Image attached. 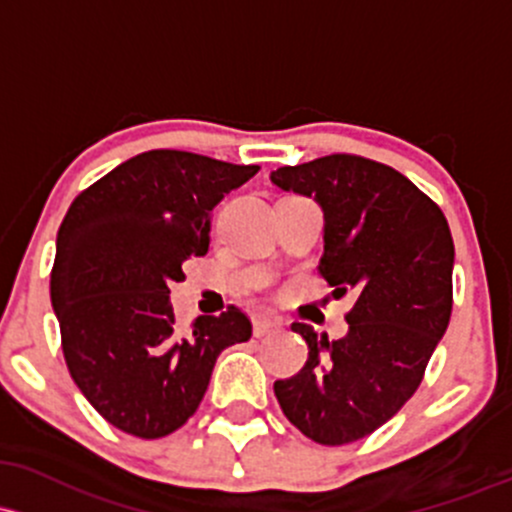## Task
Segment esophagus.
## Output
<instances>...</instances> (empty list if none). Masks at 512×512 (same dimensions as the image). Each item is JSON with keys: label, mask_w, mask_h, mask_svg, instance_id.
<instances>
[{"label": "esophagus", "mask_w": 512, "mask_h": 512, "mask_svg": "<svg viewBox=\"0 0 512 512\" xmlns=\"http://www.w3.org/2000/svg\"><path fill=\"white\" fill-rule=\"evenodd\" d=\"M252 325H255V335H257V338H265V335L279 333V330H282V320H279V318L260 316V318L252 320Z\"/></svg>", "instance_id": "34e87169"}]
</instances>
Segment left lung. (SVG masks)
<instances>
[{
    "label": "left lung",
    "instance_id": "left-lung-1",
    "mask_svg": "<svg viewBox=\"0 0 512 512\" xmlns=\"http://www.w3.org/2000/svg\"><path fill=\"white\" fill-rule=\"evenodd\" d=\"M272 182L316 196L325 216L320 277L338 296L357 294L342 340L291 325L308 359L274 381V396L308 440L347 445L391 420L423 381L452 316V233L428 194L369 157L325 155L279 167Z\"/></svg>",
    "mask_w": 512,
    "mask_h": 512
}]
</instances>
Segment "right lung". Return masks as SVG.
I'll use <instances>...</instances> for the list:
<instances>
[{"label": "right lung", "instance_id": "add662e5", "mask_svg": "<svg viewBox=\"0 0 512 512\" xmlns=\"http://www.w3.org/2000/svg\"><path fill=\"white\" fill-rule=\"evenodd\" d=\"M257 165L148 150L75 196L58 230L50 301L65 364L106 423L157 440L182 428L223 350L252 335L238 306L182 333L170 286L209 252L211 211Z\"/></svg>", "mask_w": 512, "mask_h": 512}]
</instances>
